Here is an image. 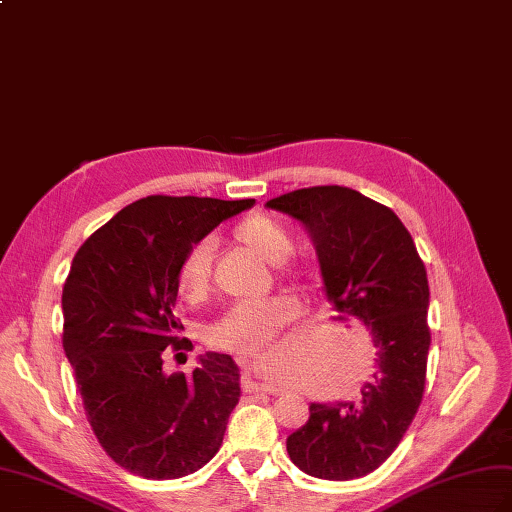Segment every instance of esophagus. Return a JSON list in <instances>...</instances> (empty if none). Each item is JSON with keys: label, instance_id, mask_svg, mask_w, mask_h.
Wrapping results in <instances>:
<instances>
[{"label": "esophagus", "instance_id": "obj_1", "mask_svg": "<svg viewBox=\"0 0 512 512\" xmlns=\"http://www.w3.org/2000/svg\"><path fill=\"white\" fill-rule=\"evenodd\" d=\"M242 387L246 389V391H266V393H281L283 389H281V385H274V383H264V381H257V376L248 370L246 374H244V378H242Z\"/></svg>", "mask_w": 512, "mask_h": 512}]
</instances>
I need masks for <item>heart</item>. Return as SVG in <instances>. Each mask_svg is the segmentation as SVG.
Masks as SVG:
<instances>
[{
    "label": "heart",
    "instance_id": "heart-1",
    "mask_svg": "<svg viewBox=\"0 0 512 512\" xmlns=\"http://www.w3.org/2000/svg\"><path fill=\"white\" fill-rule=\"evenodd\" d=\"M233 238L235 242L251 248L259 257L270 261V264H281L294 248L290 229L277 218L264 214L248 216L238 222L233 229ZM212 253V240H199L181 257L177 268V287L183 298L199 300L207 294L209 279H212ZM285 268L296 272V266ZM296 309V300L290 296L240 300L209 326L207 337L209 342L220 348L268 352L270 355L274 337L279 335L283 326L296 318Z\"/></svg>",
    "mask_w": 512,
    "mask_h": 512
}]
</instances>
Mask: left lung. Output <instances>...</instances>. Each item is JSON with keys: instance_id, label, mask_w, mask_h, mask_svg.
Returning <instances> with one entry per match:
<instances>
[{"instance_id": "left-lung-1", "label": "left lung", "mask_w": 512, "mask_h": 512, "mask_svg": "<svg viewBox=\"0 0 512 512\" xmlns=\"http://www.w3.org/2000/svg\"><path fill=\"white\" fill-rule=\"evenodd\" d=\"M266 207L305 227L326 298L337 313L368 326L376 348V370L361 396L313 402L309 422L287 437V454L313 478L368 476L398 448L424 396L430 348L424 261L402 220L357 190L303 188Z\"/></svg>"}]
</instances>
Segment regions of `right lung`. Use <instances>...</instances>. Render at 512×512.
<instances>
[{
    "mask_svg": "<svg viewBox=\"0 0 512 512\" xmlns=\"http://www.w3.org/2000/svg\"><path fill=\"white\" fill-rule=\"evenodd\" d=\"M255 199L147 196L123 207L73 257L62 290V346L88 424L116 465L142 478L194 474L220 450L240 370L205 352L192 374L164 372L188 348L175 333L177 268L188 248ZM192 346V344H190Z\"/></svg>",
    "mask_w": 512,
    "mask_h": 512,
    "instance_id": "add662e5",
    "label": "right lung"
}]
</instances>
